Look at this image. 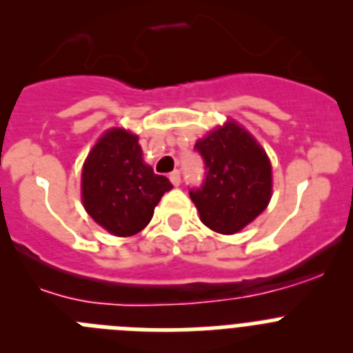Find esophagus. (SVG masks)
Returning a JSON list of instances; mask_svg holds the SVG:
<instances>
[{"label": "esophagus", "instance_id": "34e87169", "mask_svg": "<svg viewBox=\"0 0 353 353\" xmlns=\"http://www.w3.org/2000/svg\"><path fill=\"white\" fill-rule=\"evenodd\" d=\"M170 180H171V183H173L174 187H179L180 183H182V174H180V171L174 170L173 173L170 174Z\"/></svg>", "mask_w": 353, "mask_h": 353}]
</instances>
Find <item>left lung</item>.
I'll use <instances>...</instances> for the list:
<instances>
[{
	"label": "left lung",
	"instance_id": "1",
	"mask_svg": "<svg viewBox=\"0 0 353 353\" xmlns=\"http://www.w3.org/2000/svg\"><path fill=\"white\" fill-rule=\"evenodd\" d=\"M194 152L203 159L205 179L189 189L205 226L232 235L267 208L272 168L251 134L230 121L199 139Z\"/></svg>",
	"mask_w": 353,
	"mask_h": 353
}]
</instances>
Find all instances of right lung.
I'll return each instance as SVG.
<instances>
[{"label": "right lung", "instance_id": "obj_1", "mask_svg": "<svg viewBox=\"0 0 353 353\" xmlns=\"http://www.w3.org/2000/svg\"><path fill=\"white\" fill-rule=\"evenodd\" d=\"M81 187L92 219L118 236L141 232L164 192L173 189L166 176L143 162L138 136L123 129L109 130L93 146Z\"/></svg>", "mask_w": 353, "mask_h": 353}]
</instances>
